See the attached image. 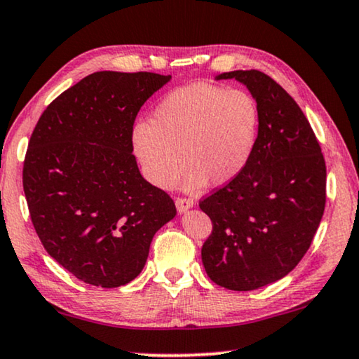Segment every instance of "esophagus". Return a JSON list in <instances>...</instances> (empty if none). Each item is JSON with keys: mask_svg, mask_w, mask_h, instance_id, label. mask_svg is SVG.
Wrapping results in <instances>:
<instances>
[{"mask_svg": "<svg viewBox=\"0 0 359 359\" xmlns=\"http://www.w3.org/2000/svg\"><path fill=\"white\" fill-rule=\"evenodd\" d=\"M195 201L191 200V198H185V196H177L175 198V206H177L179 212H185V210H189Z\"/></svg>", "mask_w": 359, "mask_h": 359, "instance_id": "1", "label": "esophagus"}]
</instances>
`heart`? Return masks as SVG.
Here are the masks:
<instances>
[{
	"label": "heart",
	"instance_id": "obj_1",
	"mask_svg": "<svg viewBox=\"0 0 359 359\" xmlns=\"http://www.w3.org/2000/svg\"><path fill=\"white\" fill-rule=\"evenodd\" d=\"M259 126V105L246 90L198 83L159 102L151 124L134 128L133 147L144 175L159 189H172L185 163L189 189H200L206 180L225 185L248 166Z\"/></svg>",
	"mask_w": 359,
	"mask_h": 359
}]
</instances>
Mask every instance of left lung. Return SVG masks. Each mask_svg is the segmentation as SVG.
Wrapping results in <instances>:
<instances>
[{
  "mask_svg": "<svg viewBox=\"0 0 359 359\" xmlns=\"http://www.w3.org/2000/svg\"><path fill=\"white\" fill-rule=\"evenodd\" d=\"M251 90L260 110L257 144L243 172L200 200L212 231L201 248L208 276L254 291L286 276L309 251L326 206L320 142L291 95L259 70L222 73Z\"/></svg>",
  "mask_w": 359,
  "mask_h": 359,
  "instance_id": "left-lung-1",
  "label": "left lung"
}]
</instances>
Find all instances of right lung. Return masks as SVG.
<instances>
[{"mask_svg":"<svg viewBox=\"0 0 359 359\" xmlns=\"http://www.w3.org/2000/svg\"><path fill=\"white\" fill-rule=\"evenodd\" d=\"M169 79L95 72L50 102L28 142L22 180L39 241L93 286L133 281L175 215L172 198L142 177L133 155L135 116Z\"/></svg>","mask_w":359,"mask_h":359,"instance_id":"right-lung-1","label":"right lung"}]
</instances>
